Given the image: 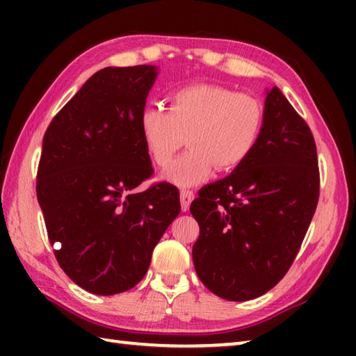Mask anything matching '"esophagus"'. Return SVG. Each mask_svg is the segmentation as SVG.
Returning a JSON list of instances; mask_svg holds the SVG:
<instances>
[{
    "label": "esophagus",
    "instance_id": "1",
    "mask_svg": "<svg viewBox=\"0 0 356 356\" xmlns=\"http://www.w3.org/2000/svg\"><path fill=\"white\" fill-rule=\"evenodd\" d=\"M193 197H195V193L191 190H180V206H182L184 212H186V210L190 209Z\"/></svg>",
    "mask_w": 356,
    "mask_h": 356
}]
</instances>
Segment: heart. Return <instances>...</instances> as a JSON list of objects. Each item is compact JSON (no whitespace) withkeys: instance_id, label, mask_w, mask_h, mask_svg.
Wrapping results in <instances>:
<instances>
[{"instance_id":"b5f03b06","label":"heart","mask_w":356,"mask_h":356,"mask_svg":"<svg viewBox=\"0 0 356 356\" xmlns=\"http://www.w3.org/2000/svg\"><path fill=\"white\" fill-rule=\"evenodd\" d=\"M264 127L256 95L215 83H191L168 95V111L149 106L140 131L152 163L166 168L185 138L188 150L165 172L179 186H191L216 171H232L252 154Z\"/></svg>"}]
</instances>
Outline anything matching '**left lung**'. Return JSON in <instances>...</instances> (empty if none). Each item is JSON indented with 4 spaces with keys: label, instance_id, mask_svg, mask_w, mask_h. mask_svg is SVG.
<instances>
[{
    "label": "left lung",
    "instance_id": "obj_1",
    "mask_svg": "<svg viewBox=\"0 0 356 356\" xmlns=\"http://www.w3.org/2000/svg\"><path fill=\"white\" fill-rule=\"evenodd\" d=\"M317 165L309 125L273 86L252 154L190 206L200 225L193 264L210 292L246 301L284 278L316 212Z\"/></svg>",
    "mask_w": 356,
    "mask_h": 356
}]
</instances>
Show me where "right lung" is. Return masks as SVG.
Listing matches in <instances>:
<instances>
[{
    "label": "right lung",
    "instance_id": "add662e5",
    "mask_svg": "<svg viewBox=\"0 0 356 356\" xmlns=\"http://www.w3.org/2000/svg\"><path fill=\"white\" fill-rule=\"evenodd\" d=\"M154 65L106 67L65 104L42 141L38 201L59 267L84 291L114 295L146 275L152 251L180 213L168 182L152 177L140 119Z\"/></svg>",
    "mask_w": 356,
    "mask_h": 356
}]
</instances>
